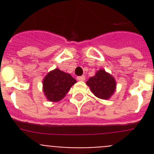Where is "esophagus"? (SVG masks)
<instances>
[{"label": "esophagus", "mask_w": 154, "mask_h": 154, "mask_svg": "<svg viewBox=\"0 0 154 154\" xmlns=\"http://www.w3.org/2000/svg\"><path fill=\"white\" fill-rule=\"evenodd\" d=\"M85 79V75H82V76H79V77H77V80H78V81L82 82V81H84Z\"/></svg>", "instance_id": "34e87169"}]
</instances>
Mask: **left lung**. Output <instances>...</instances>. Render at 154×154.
I'll return each mask as SVG.
<instances>
[{
  "label": "left lung",
  "mask_w": 154,
  "mask_h": 154,
  "mask_svg": "<svg viewBox=\"0 0 154 154\" xmlns=\"http://www.w3.org/2000/svg\"><path fill=\"white\" fill-rule=\"evenodd\" d=\"M86 85L96 97L101 99H110L116 89L115 78L104 69L98 70L86 82Z\"/></svg>",
  "instance_id": "obj_1"
}]
</instances>
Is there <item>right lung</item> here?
Listing matches in <instances>:
<instances>
[{
  "label": "right lung",
  "mask_w": 154,
  "mask_h": 154,
  "mask_svg": "<svg viewBox=\"0 0 154 154\" xmlns=\"http://www.w3.org/2000/svg\"><path fill=\"white\" fill-rule=\"evenodd\" d=\"M77 82L69 73L60 69L50 71L42 81V89L46 99L52 103L60 101Z\"/></svg>",
  "instance_id": "obj_1"
}]
</instances>
